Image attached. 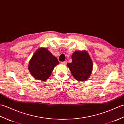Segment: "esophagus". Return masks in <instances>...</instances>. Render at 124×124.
Segmentation results:
<instances>
[{
	"mask_svg": "<svg viewBox=\"0 0 124 124\" xmlns=\"http://www.w3.org/2000/svg\"><path fill=\"white\" fill-rule=\"evenodd\" d=\"M61 63L62 64H64V65H66L67 64V62L66 61H64V62H61Z\"/></svg>",
	"mask_w": 124,
	"mask_h": 124,
	"instance_id": "esophagus-1",
	"label": "esophagus"
}]
</instances>
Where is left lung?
<instances>
[{
  "label": "left lung",
  "mask_w": 124,
  "mask_h": 124,
  "mask_svg": "<svg viewBox=\"0 0 124 124\" xmlns=\"http://www.w3.org/2000/svg\"><path fill=\"white\" fill-rule=\"evenodd\" d=\"M72 62L68 63L71 74L76 80L84 81L89 78L92 71L93 62L87 51H76L71 56Z\"/></svg>",
  "instance_id": "obj_1"
}]
</instances>
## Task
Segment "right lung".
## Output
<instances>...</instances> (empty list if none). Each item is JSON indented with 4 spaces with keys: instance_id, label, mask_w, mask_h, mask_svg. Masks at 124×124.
<instances>
[{
    "instance_id": "1",
    "label": "right lung",
    "mask_w": 124,
    "mask_h": 124,
    "mask_svg": "<svg viewBox=\"0 0 124 124\" xmlns=\"http://www.w3.org/2000/svg\"><path fill=\"white\" fill-rule=\"evenodd\" d=\"M58 64L57 58L47 49L40 48L35 51L30 59L28 68L35 79L46 81L51 75L54 67Z\"/></svg>"
}]
</instances>
